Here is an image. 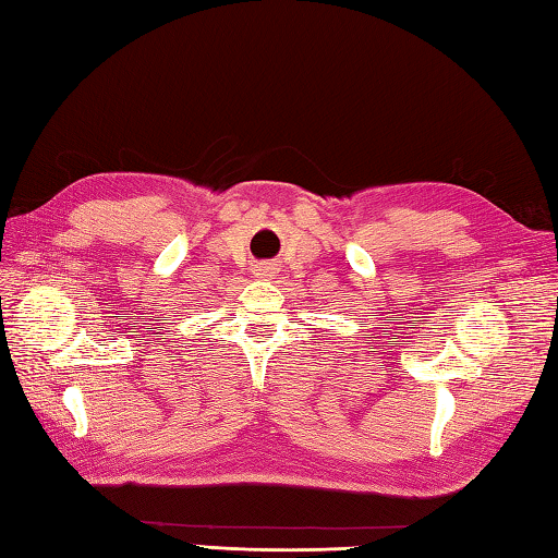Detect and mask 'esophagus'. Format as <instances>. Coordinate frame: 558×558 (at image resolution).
Returning a JSON list of instances; mask_svg holds the SVG:
<instances>
[{"label":"esophagus","instance_id":"obj_1","mask_svg":"<svg viewBox=\"0 0 558 558\" xmlns=\"http://www.w3.org/2000/svg\"><path fill=\"white\" fill-rule=\"evenodd\" d=\"M268 272V268H258V276H266Z\"/></svg>","mask_w":558,"mask_h":558}]
</instances>
